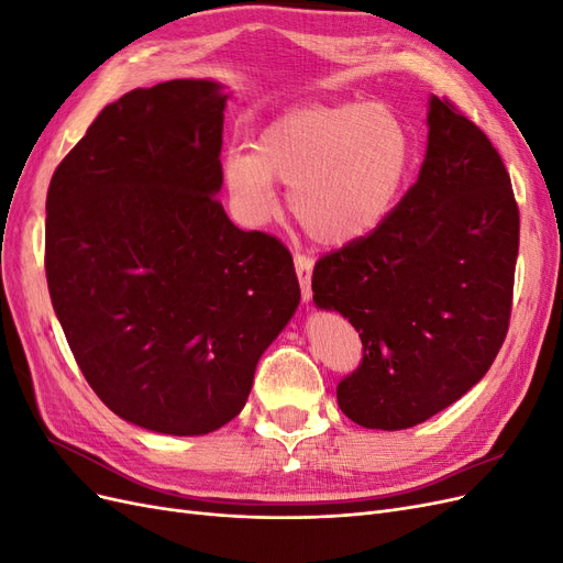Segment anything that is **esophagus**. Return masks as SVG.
I'll return each instance as SVG.
<instances>
[{
	"instance_id": "34e87169",
	"label": "esophagus",
	"mask_w": 563,
	"mask_h": 563,
	"mask_svg": "<svg viewBox=\"0 0 563 563\" xmlns=\"http://www.w3.org/2000/svg\"><path fill=\"white\" fill-rule=\"evenodd\" d=\"M294 265H296V277L300 284L302 291V302H310L312 298V269H314V261L308 258V255H294Z\"/></svg>"
}]
</instances>
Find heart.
<instances>
[{
  "mask_svg": "<svg viewBox=\"0 0 563 563\" xmlns=\"http://www.w3.org/2000/svg\"><path fill=\"white\" fill-rule=\"evenodd\" d=\"M416 145L387 103L308 100L258 131L253 152H230L223 183L246 225L279 211L277 183L312 242L343 249L366 240L397 209L413 172Z\"/></svg>",
  "mask_w": 563,
  "mask_h": 563,
  "instance_id": "heart-1",
  "label": "heart"
}]
</instances>
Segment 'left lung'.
Here are the masks:
<instances>
[{
    "label": "left lung",
    "instance_id": "1",
    "mask_svg": "<svg viewBox=\"0 0 563 563\" xmlns=\"http://www.w3.org/2000/svg\"><path fill=\"white\" fill-rule=\"evenodd\" d=\"M517 253L498 150L430 96L416 185L376 232L314 265V305L350 319L364 345L338 385L340 411L368 430H406L479 383L509 327Z\"/></svg>",
    "mask_w": 563,
    "mask_h": 563
}]
</instances>
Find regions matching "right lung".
Masks as SVG:
<instances>
[{
    "label": "right lung",
    "instance_id": "add662e5",
    "mask_svg": "<svg viewBox=\"0 0 563 563\" xmlns=\"http://www.w3.org/2000/svg\"><path fill=\"white\" fill-rule=\"evenodd\" d=\"M225 84L172 79L96 117L46 195V282L84 378L143 430L201 437L242 411L298 310L291 253L223 187Z\"/></svg>",
    "mask_w": 563,
    "mask_h": 563
}]
</instances>
